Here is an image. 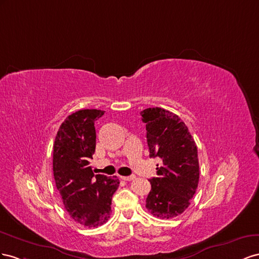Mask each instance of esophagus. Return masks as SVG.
I'll list each match as a JSON object with an SVG mask.
<instances>
[{"instance_id":"1","label":"esophagus","mask_w":259,"mask_h":259,"mask_svg":"<svg viewBox=\"0 0 259 259\" xmlns=\"http://www.w3.org/2000/svg\"><path fill=\"white\" fill-rule=\"evenodd\" d=\"M120 179L122 180H125V181H130V180H134L136 179V176H120Z\"/></svg>"}]
</instances>
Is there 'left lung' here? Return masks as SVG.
<instances>
[{
  "label": "left lung",
  "instance_id": "left-lung-1",
  "mask_svg": "<svg viewBox=\"0 0 259 259\" xmlns=\"http://www.w3.org/2000/svg\"><path fill=\"white\" fill-rule=\"evenodd\" d=\"M146 125L150 157L158 156L156 178L150 179L151 191L146 197L153 216L170 219L179 216L190 205L199 179L197 147L188 127L179 116L160 107L141 112Z\"/></svg>",
  "mask_w": 259,
  "mask_h": 259
}]
</instances>
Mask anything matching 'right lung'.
Masks as SVG:
<instances>
[{
	"mask_svg": "<svg viewBox=\"0 0 259 259\" xmlns=\"http://www.w3.org/2000/svg\"><path fill=\"white\" fill-rule=\"evenodd\" d=\"M100 109H81L69 115L57 131L53 145V174L65 209L78 224L104 225L112 212V197L119 187L117 177L94 175L90 160L95 152L94 122Z\"/></svg>",
	"mask_w": 259,
	"mask_h": 259,
	"instance_id": "add662e5",
	"label": "right lung"
}]
</instances>
